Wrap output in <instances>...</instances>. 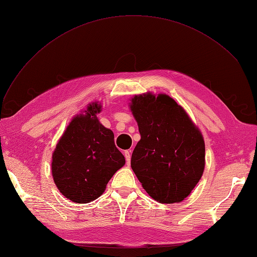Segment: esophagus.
<instances>
[{"instance_id":"1","label":"esophagus","mask_w":257,"mask_h":257,"mask_svg":"<svg viewBox=\"0 0 257 257\" xmlns=\"http://www.w3.org/2000/svg\"><path fill=\"white\" fill-rule=\"evenodd\" d=\"M131 152H132V150H126V151H124V157H125V160H126L127 165H130V163H131Z\"/></svg>"}]
</instances>
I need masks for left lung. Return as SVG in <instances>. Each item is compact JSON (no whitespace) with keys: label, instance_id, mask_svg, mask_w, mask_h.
Returning <instances> with one entry per match:
<instances>
[{"label":"left lung","instance_id":"1","mask_svg":"<svg viewBox=\"0 0 257 257\" xmlns=\"http://www.w3.org/2000/svg\"><path fill=\"white\" fill-rule=\"evenodd\" d=\"M130 109L141 133L132 169L154 200L180 203L204 174L205 142L199 128L167 94L135 95Z\"/></svg>","mask_w":257,"mask_h":257}]
</instances>
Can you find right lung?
Returning <instances> with one entry per match:
<instances>
[{
  "mask_svg": "<svg viewBox=\"0 0 257 257\" xmlns=\"http://www.w3.org/2000/svg\"><path fill=\"white\" fill-rule=\"evenodd\" d=\"M100 111V103L93 102L74 116L52 153L53 181L62 195L76 204L99 197L116 170L125 164L112 131L98 121Z\"/></svg>",
  "mask_w": 257,
  "mask_h": 257,
  "instance_id": "obj_1",
  "label": "right lung"
}]
</instances>
